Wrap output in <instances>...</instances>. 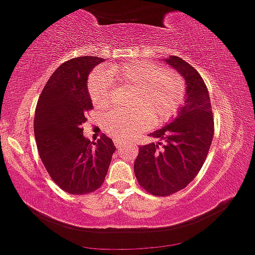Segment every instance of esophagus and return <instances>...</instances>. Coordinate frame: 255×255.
Wrapping results in <instances>:
<instances>
[{
	"label": "esophagus",
	"instance_id": "34e87169",
	"mask_svg": "<svg viewBox=\"0 0 255 255\" xmlns=\"http://www.w3.org/2000/svg\"><path fill=\"white\" fill-rule=\"evenodd\" d=\"M114 144H116L117 148H120V147H123V143L119 141V139H114Z\"/></svg>",
	"mask_w": 255,
	"mask_h": 255
}]
</instances>
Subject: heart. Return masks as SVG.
Instances as JSON below:
<instances>
[{
	"instance_id": "heart-1",
	"label": "heart",
	"mask_w": 255,
	"mask_h": 255,
	"mask_svg": "<svg viewBox=\"0 0 255 255\" xmlns=\"http://www.w3.org/2000/svg\"><path fill=\"white\" fill-rule=\"evenodd\" d=\"M112 79L135 86L131 111H112L106 127L112 136L128 139L149 127L152 118L157 124L176 116L186 100V81L176 70L164 69L152 62L111 64L90 75L89 94L97 108H106L113 98ZM152 117H150V116Z\"/></svg>"
}]
</instances>
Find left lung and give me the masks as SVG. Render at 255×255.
<instances>
[{
	"instance_id": "left-lung-1",
	"label": "left lung",
	"mask_w": 255,
	"mask_h": 255,
	"mask_svg": "<svg viewBox=\"0 0 255 255\" xmlns=\"http://www.w3.org/2000/svg\"><path fill=\"white\" fill-rule=\"evenodd\" d=\"M165 62L186 80L185 106L165 128L150 136L161 139L138 148L133 171L141 187L165 197L183 190L203 166L214 135L209 92L191 64L170 56Z\"/></svg>"
}]
</instances>
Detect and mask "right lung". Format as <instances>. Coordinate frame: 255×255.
Returning <instances> with one entry per match:
<instances>
[{"label": "right lung", "mask_w": 255, "mask_h": 255, "mask_svg": "<svg viewBox=\"0 0 255 255\" xmlns=\"http://www.w3.org/2000/svg\"><path fill=\"white\" fill-rule=\"evenodd\" d=\"M103 58L84 56L57 68L41 92L35 111L34 132L46 170L70 194H87L105 182L112 155V138L97 142L83 135L86 112L94 108L87 91V75Z\"/></svg>", "instance_id": "add662e5"}]
</instances>
